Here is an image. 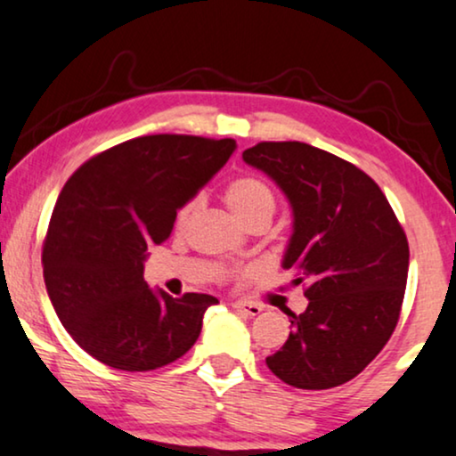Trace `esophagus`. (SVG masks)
Instances as JSON below:
<instances>
[{
  "label": "esophagus",
  "instance_id": "34e87169",
  "mask_svg": "<svg viewBox=\"0 0 456 456\" xmlns=\"http://www.w3.org/2000/svg\"><path fill=\"white\" fill-rule=\"evenodd\" d=\"M232 307L235 311H240V314H246V315H258L263 311V305L250 303V301H233Z\"/></svg>",
  "mask_w": 456,
  "mask_h": 456
}]
</instances>
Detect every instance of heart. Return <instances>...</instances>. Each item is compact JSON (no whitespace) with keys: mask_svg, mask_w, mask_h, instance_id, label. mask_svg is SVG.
<instances>
[{"mask_svg":"<svg viewBox=\"0 0 456 456\" xmlns=\"http://www.w3.org/2000/svg\"><path fill=\"white\" fill-rule=\"evenodd\" d=\"M224 200H227L229 208L246 224H250L261 216L271 218L275 210V195L271 191V187L263 178L252 175L233 178L227 189H224ZM195 212H198V200L195 198L181 204V208L175 215L176 232H185L189 224H191Z\"/></svg>","mask_w":456,"mask_h":456,"instance_id":"1","label":"heart"}]
</instances>
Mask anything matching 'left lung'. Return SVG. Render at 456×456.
<instances>
[{
  "instance_id": "8db88e82",
  "label": "left lung",
  "mask_w": 456,
  "mask_h": 456,
  "mask_svg": "<svg viewBox=\"0 0 456 456\" xmlns=\"http://www.w3.org/2000/svg\"><path fill=\"white\" fill-rule=\"evenodd\" d=\"M246 164L278 183L295 212L284 269L309 298L286 311L292 330L267 357L298 389L351 381L394 334L408 278V240L381 187L366 172L307 142H258Z\"/></svg>"
}]
</instances>
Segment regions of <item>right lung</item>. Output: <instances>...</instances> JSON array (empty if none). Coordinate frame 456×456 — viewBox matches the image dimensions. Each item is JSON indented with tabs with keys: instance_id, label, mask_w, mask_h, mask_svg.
<instances>
[{
	"instance_id": "right-lung-1",
	"label": "right lung",
	"mask_w": 456,
	"mask_h": 456,
	"mask_svg": "<svg viewBox=\"0 0 456 456\" xmlns=\"http://www.w3.org/2000/svg\"><path fill=\"white\" fill-rule=\"evenodd\" d=\"M233 149V138L138 136L73 172L52 212L42 265L56 315L86 354L118 370L147 372L193 347L206 309L218 301L153 292L142 263Z\"/></svg>"
}]
</instances>
